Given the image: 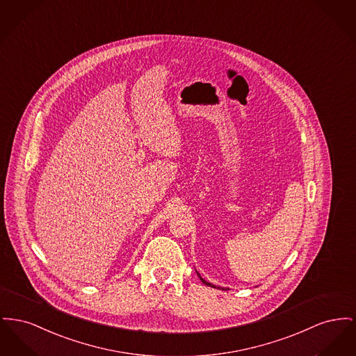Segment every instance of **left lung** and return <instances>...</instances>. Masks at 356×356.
Here are the masks:
<instances>
[{
	"instance_id": "1",
	"label": "left lung",
	"mask_w": 356,
	"mask_h": 356,
	"mask_svg": "<svg viewBox=\"0 0 356 356\" xmlns=\"http://www.w3.org/2000/svg\"><path fill=\"white\" fill-rule=\"evenodd\" d=\"M197 275H199V274H197ZM199 277H200V275H199ZM200 280H202V282H203V284H206V285H209V286H211V288H215V285H212V284H209V282H207V281H206V280H203V278H202V277H200Z\"/></svg>"
}]
</instances>
